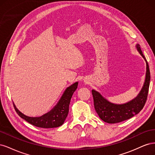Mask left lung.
<instances>
[{
    "label": "left lung",
    "mask_w": 155,
    "mask_h": 155,
    "mask_svg": "<svg viewBox=\"0 0 155 155\" xmlns=\"http://www.w3.org/2000/svg\"><path fill=\"white\" fill-rule=\"evenodd\" d=\"M136 48L146 63L145 81L141 91L137 97L125 104H116L108 101L99 92L95 91L94 89L92 90L95 110L100 118L106 123H119L132 118L141 111L146 102L151 79L149 67L147 60L140 48V45L137 44Z\"/></svg>",
    "instance_id": "1"
}]
</instances>
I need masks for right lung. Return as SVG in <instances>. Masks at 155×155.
Returning a JSON list of instances; mask_svg holds the SVG:
<instances>
[{
  "instance_id": "1",
  "label": "right lung",
  "mask_w": 155,
  "mask_h": 155,
  "mask_svg": "<svg viewBox=\"0 0 155 155\" xmlns=\"http://www.w3.org/2000/svg\"><path fill=\"white\" fill-rule=\"evenodd\" d=\"M78 82L67 87L63 92L58 104L47 113L39 117L26 116L18 110L13 103V106L18 115L30 124L41 128H54L62 125L68 114L70 100L78 88Z\"/></svg>"
}]
</instances>
